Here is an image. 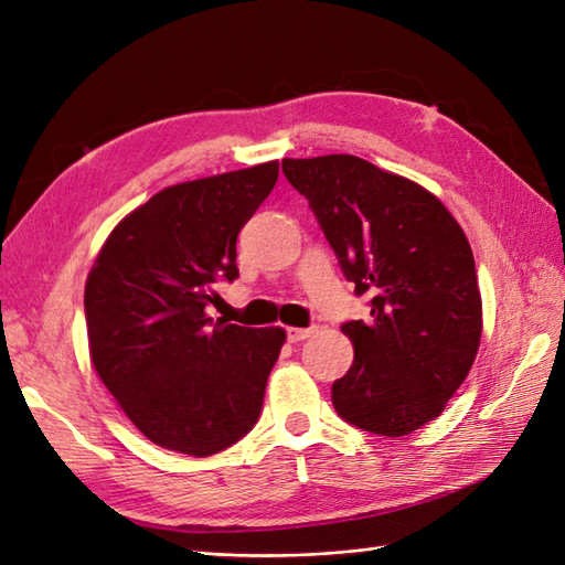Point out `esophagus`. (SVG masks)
Segmentation results:
<instances>
[{
    "label": "esophagus",
    "mask_w": 565,
    "mask_h": 565,
    "mask_svg": "<svg viewBox=\"0 0 565 565\" xmlns=\"http://www.w3.org/2000/svg\"><path fill=\"white\" fill-rule=\"evenodd\" d=\"M310 334H312L310 327H288V330H286V337H288V342H291V344L303 342V339H308Z\"/></svg>",
    "instance_id": "1"
}]
</instances>
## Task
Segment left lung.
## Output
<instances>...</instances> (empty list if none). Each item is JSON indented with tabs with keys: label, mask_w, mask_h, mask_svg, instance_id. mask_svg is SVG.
Listing matches in <instances>:
<instances>
[{
	"label": "left lung",
	"mask_w": 565,
	"mask_h": 565,
	"mask_svg": "<svg viewBox=\"0 0 565 565\" xmlns=\"http://www.w3.org/2000/svg\"><path fill=\"white\" fill-rule=\"evenodd\" d=\"M369 320L342 332L353 363L332 404L351 426L399 438L440 416L481 342L475 255L438 196L359 156L284 159Z\"/></svg>",
	"instance_id": "8db88e82"
}]
</instances>
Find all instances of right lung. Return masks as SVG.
I'll use <instances>...</instances> for the list:
<instances>
[{"instance_id": "1", "label": "right lung", "mask_w": 565, "mask_h": 565, "mask_svg": "<svg viewBox=\"0 0 565 565\" xmlns=\"http://www.w3.org/2000/svg\"><path fill=\"white\" fill-rule=\"evenodd\" d=\"M269 161L166 188L117 223L88 274V349L103 385L143 436L209 457L257 424L281 327L209 318L238 279L235 241L277 185Z\"/></svg>"}]
</instances>
